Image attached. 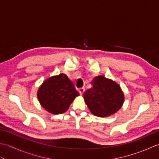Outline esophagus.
Masks as SVG:
<instances>
[{
    "mask_svg": "<svg viewBox=\"0 0 159 159\" xmlns=\"http://www.w3.org/2000/svg\"><path fill=\"white\" fill-rule=\"evenodd\" d=\"M79 92L80 95H83V94L84 93V92H85V89H84L83 87H82V88H80L79 89Z\"/></svg>",
    "mask_w": 159,
    "mask_h": 159,
    "instance_id": "obj_1",
    "label": "esophagus"
}]
</instances>
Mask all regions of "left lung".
<instances>
[{
	"mask_svg": "<svg viewBox=\"0 0 159 159\" xmlns=\"http://www.w3.org/2000/svg\"><path fill=\"white\" fill-rule=\"evenodd\" d=\"M92 84L93 87L85 91L83 98L93 115L108 117L121 109L124 96L119 85L102 76H96Z\"/></svg>",
	"mask_w": 159,
	"mask_h": 159,
	"instance_id": "1",
	"label": "left lung"
}]
</instances>
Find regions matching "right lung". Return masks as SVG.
I'll return each instance as SVG.
<instances>
[{
    "mask_svg": "<svg viewBox=\"0 0 159 159\" xmlns=\"http://www.w3.org/2000/svg\"><path fill=\"white\" fill-rule=\"evenodd\" d=\"M37 96L43 109L57 115L66 112L79 93L67 75L60 74L45 80L38 89Z\"/></svg>",
    "mask_w": 159,
    "mask_h": 159,
    "instance_id": "1",
    "label": "right lung"
}]
</instances>
